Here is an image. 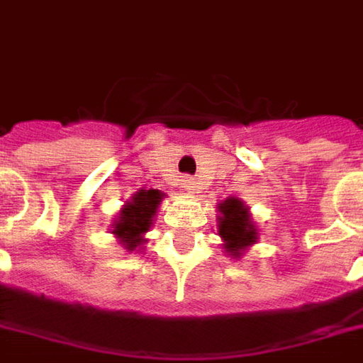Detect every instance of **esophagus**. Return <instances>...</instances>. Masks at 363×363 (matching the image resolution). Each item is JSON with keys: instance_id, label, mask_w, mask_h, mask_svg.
Here are the masks:
<instances>
[{"instance_id": "esophagus-1", "label": "esophagus", "mask_w": 363, "mask_h": 363, "mask_svg": "<svg viewBox=\"0 0 363 363\" xmlns=\"http://www.w3.org/2000/svg\"><path fill=\"white\" fill-rule=\"evenodd\" d=\"M182 186H184V189H186L187 194H194V191H196V182H194V179H189V177L184 179V184H182Z\"/></svg>"}]
</instances>
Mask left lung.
I'll return each mask as SVG.
<instances>
[{"mask_svg":"<svg viewBox=\"0 0 363 363\" xmlns=\"http://www.w3.org/2000/svg\"><path fill=\"white\" fill-rule=\"evenodd\" d=\"M217 235L223 241L227 257L241 259L243 253L259 241V229L249 207L239 197H227L217 206Z\"/></svg>","mask_w":363,"mask_h":363,"instance_id":"8db88e82","label":"left lung"}]
</instances>
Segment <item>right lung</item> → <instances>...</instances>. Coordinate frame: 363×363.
Masks as SVG:
<instances>
[{
	"instance_id": "add662e5",
	"label": "right lung",
	"mask_w": 363,
	"mask_h": 363,
	"mask_svg": "<svg viewBox=\"0 0 363 363\" xmlns=\"http://www.w3.org/2000/svg\"><path fill=\"white\" fill-rule=\"evenodd\" d=\"M164 199V194L160 189H138L134 191L132 197L124 206L120 207V211L112 221L110 233L116 237L126 251H140L142 245L146 243V237L150 227L154 225L160 203Z\"/></svg>"
}]
</instances>
